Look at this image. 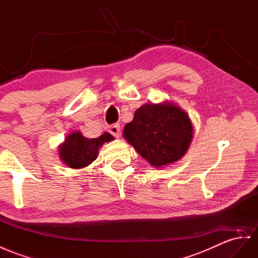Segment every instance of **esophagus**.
I'll return each mask as SVG.
<instances>
[{
    "mask_svg": "<svg viewBox=\"0 0 258 258\" xmlns=\"http://www.w3.org/2000/svg\"><path fill=\"white\" fill-rule=\"evenodd\" d=\"M109 132L113 135L114 137L118 138L121 136V128H120V124H113L109 126Z\"/></svg>",
    "mask_w": 258,
    "mask_h": 258,
    "instance_id": "34e87169",
    "label": "esophagus"
}]
</instances>
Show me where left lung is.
<instances>
[{
    "label": "left lung",
    "mask_w": 258,
    "mask_h": 258,
    "mask_svg": "<svg viewBox=\"0 0 258 258\" xmlns=\"http://www.w3.org/2000/svg\"><path fill=\"white\" fill-rule=\"evenodd\" d=\"M193 134V124L186 112L169 100L143 104L123 131L125 141L158 169L182 159Z\"/></svg>",
    "instance_id": "1"
}]
</instances>
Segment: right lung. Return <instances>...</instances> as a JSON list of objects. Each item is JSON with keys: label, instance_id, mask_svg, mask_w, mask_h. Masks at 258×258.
Wrapping results in <instances>:
<instances>
[{"label": "right lung", "instance_id": "right-lung-1", "mask_svg": "<svg viewBox=\"0 0 258 258\" xmlns=\"http://www.w3.org/2000/svg\"><path fill=\"white\" fill-rule=\"evenodd\" d=\"M113 140L114 137L108 132L97 138H87L81 132L73 131L58 146V157L69 168L84 169L97 159L99 148L104 143Z\"/></svg>", "mask_w": 258, "mask_h": 258}]
</instances>
